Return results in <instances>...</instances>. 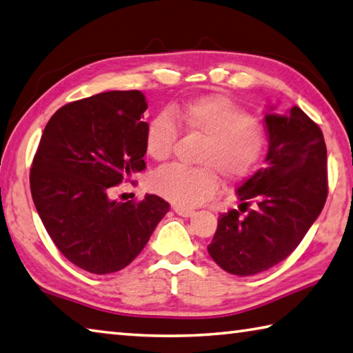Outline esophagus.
<instances>
[{"mask_svg": "<svg viewBox=\"0 0 353 353\" xmlns=\"http://www.w3.org/2000/svg\"><path fill=\"white\" fill-rule=\"evenodd\" d=\"M174 210H175V214H176V215H179V216H184V218L192 216V215L195 214V210H192V209H184V208H178V205H175Z\"/></svg>", "mask_w": 353, "mask_h": 353, "instance_id": "obj_1", "label": "esophagus"}]
</instances>
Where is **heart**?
I'll use <instances>...</instances> for the list:
<instances>
[{
    "label": "heart",
    "instance_id": "1",
    "mask_svg": "<svg viewBox=\"0 0 353 353\" xmlns=\"http://www.w3.org/2000/svg\"><path fill=\"white\" fill-rule=\"evenodd\" d=\"M178 125L204 138L196 159L201 168L169 165L152 176L150 185L179 208H194L214 196L218 189L216 173L228 183L248 176L268 143L263 124L248 110L224 95H208L175 108L172 115L161 112L150 119L144 145L152 159L170 158L179 138Z\"/></svg>",
    "mask_w": 353,
    "mask_h": 353
}]
</instances>
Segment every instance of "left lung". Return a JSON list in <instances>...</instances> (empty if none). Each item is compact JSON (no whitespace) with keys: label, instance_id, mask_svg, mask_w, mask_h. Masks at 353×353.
<instances>
[{"label":"left lung","instance_id":"obj_1","mask_svg":"<svg viewBox=\"0 0 353 353\" xmlns=\"http://www.w3.org/2000/svg\"><path fill=\"white\" fill-rule=\"evenodd\" d=\"M264 124L265 163L236 189L239 210L219 215L208 245L219 268L238 276L259 274L288 258L327 198V150L318 124L296 105L285 114L270 108Z\"/></svg>","mask_w":353,"mask_h":353}]
</instances>
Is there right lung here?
I'll list each match as a JSON object with an SVG mask.
<instances>
[{"mask_svg": "<svg viewBox=\"0 0 353 353\" xmlns=\"http://www.w3.org/2000/svg\"><path fill=\"white\" fill-rule=\"evenodd\" d=\"M148 109L139 90H112L59 108L46 124L30 192L58 250L90 274H114L148 244L170 205L157 195L115 201L109 194L145 169Z\"/></svg>", "mask_w": 353, "mask_h": 353, "instance_id": "right-lung-1", "label": "right lung"}]
</instances>
